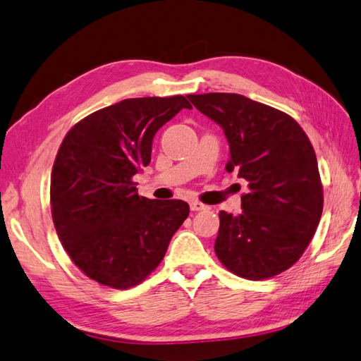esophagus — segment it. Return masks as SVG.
<instances>
[{"label": "esophagus", "instance_id": "1", "mask_svg": "<svg viewBox=\"0 0 361 361\" xmlns=\"http://www.w3.org/2000/svg\"><path fill=\"white\" fill-rule=\"evenodd\" d=\"M190 208H191V212H202V210H205L207 205H204L202 202H199V201H191Z\"/></svg>", "mask_w": 361, "mask_h": 361}]
</instances>
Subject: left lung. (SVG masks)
<instances>
[{
    "mask_svg": "<svg viewBox=\"0 0 361 361\" xmlns=\"http://www.w3.org/2000/svg\"><path fill=\"white\" fill-rule=\"evenodd\" d=\"M230 145L226 170L248 182L243 212H219L214 252L245 279H266L292 267L314 238L323 213V185L314 147L295 118L239 94H191Z\"/></svg>",
    "mask_w": 361,
    "mask_h": 361,
    "instance_id": "1",
    "label": "left lung"
}]
</instances>
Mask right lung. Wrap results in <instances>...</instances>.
Returning a JSON list of instances; mask_svg holds the SVG:
<instances>
[{
  "label": "right lung",
  "instance_id": "obj_1",
  "mask_svg": "<svg viewBox=\"0 0 361 361\" xmlns=\"http://www.w3.org/2000/svg\"><path fill=\"white\" fill-rule=\"evenodd\" d=\"M191 105L183 95L126 99L80 120L59 148L51 212L69 258L113 289L140 284L187 219L183 201L139 196L133 178L151 162L160 126Z\"/></svg>",
  "mask_w": 361,
  "mask_h": 361
}]
</instances>
